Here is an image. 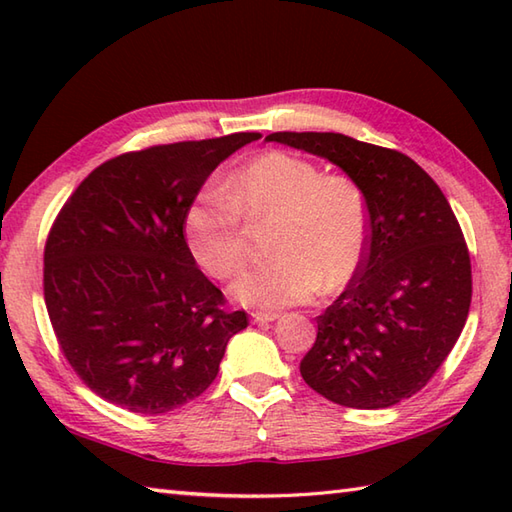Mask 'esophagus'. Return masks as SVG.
Returning a JSON list of instances; mask_svg holds the SVG:
<instances>
[{
	"mask_svg": "<svg viewBox=\"0 0 512 512\" xmlns=\"http://www.w3.org/2000/svg\"><path fill=\"white\" fill-rule=\"evenodd\" d=\"M250 319H253L255 323H270V321L279 319V314L277 312H253L250 314Z\"/></svg>",
	"mask_w": 512,
	"mask_h": 512,
	"instance_id": "34e87169",
	"label": "esophagus"
}]
</instances>
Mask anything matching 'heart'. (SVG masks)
<instances>
[{
    "instance_id": "b5f03b06",
    "label": "heart",
    "mask_w": 512,
    "mask_h": 512,
    "mask_svg": "<svg viewBox=\"0 0 512 512\" xmlns=\"http://www.w3.org/2000/svg\"><path fill=\"white\" fill-rule=\"evenodd\" d=\"M246 222H275L273 257L239 277L231 292L248 308L277 310L310 301L321 288H345L361 270L369 244L367 202L358 184L323 173L314 162L266 154L239 167L222 189H204L184 215L195 262L213 279L246 264Z\"/></svg>"
}]
</instances>
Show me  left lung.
Segmentation results:
<instances>
[{"instance_id": "8db88e82", "label": "left lung", "mask_w": 512, "mask_h": 512, "mask_svg": "<svg viewBox=\"0 0 512 512\" xmlns=\"http://www.w3.org/2000/svg\"><path fill=\"white\" fill-rule=\"evenodd\" d=\"M266 140L328 158L367 202L365 262L317 317V341L299 365L303 380L354 409H385L418 394L447 361L471 308V257L451 204L396 149L334 132Z\"/></svg>"}]
</instances>
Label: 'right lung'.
Here are the masks:
<instances>
[{"label":"right lung","mask_w":512,"mask_h":512,"mask_svg":"<svg viewBox=\"0 0 512 512\" xmlns=\"http://www.w3.org/2000/svg\"><path fill=\"white\" fill-rule=\"evenodd\" d=\"M239 132L127 151L96 167L63 204L43 250V297L65 361L96 396L167 413L209 387L231 336L226 310L184 239V215Z\"/></svg>","instance_id":"obj_1"}]
</instances>
